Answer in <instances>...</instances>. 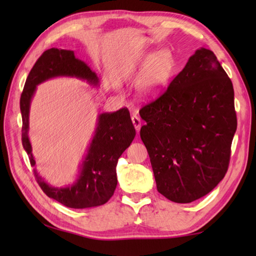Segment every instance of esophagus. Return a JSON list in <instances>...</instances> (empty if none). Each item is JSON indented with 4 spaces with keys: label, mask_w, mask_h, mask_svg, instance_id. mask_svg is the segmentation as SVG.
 Here are the masks:
<instances>
[{
    "label": "esophagus",
    "mask_w": 256,
    "mask_h": 256,
    "mask_svg": "<svg viewBox=\"0 0 256 256\" xmlns=\"http://www.w3.org/2000/svg\"><path fill=\"white\" fill-rule=\"evenodd\" d=\"M132 122H133L135 130H136L138 132H140V126H142V121H140V118L138 116H132Z\"/></svg>",
    "instance_id": "obj_1"
}]
</instances>
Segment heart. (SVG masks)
I'll return each instance as SVG.
<instances>
[{"instance_id": "1", "label": "heart", "mask_w": 256, "mask_h": 256, "mask_svg": "<svg viewBox=\"0 0 256 256\" xmlns=\"http://www.w3.org/2000/svg\"><path fill=\"white\" fill-rule=\"evenodd\" d=\"M174 68L172 57L170 52L162 50L146 58V64L138 80V89L145 96L158 94L170 80Z\"/></svg>"}]
</instances>
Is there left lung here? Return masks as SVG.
<instances>
[{
    "instance_id": "8db88e82",
    "label": "left lung",
    "mask_w": 256,
    "mask_h": 256,
    "mask_svg": "<svg viewBox=\"0 0 256 256\" xmlns=\"http://www.w3.org/2000/svg\"><path fill=\"white\" fill-rule=\"evenodd\" d=\"M158 192L177 204L209 194L226 176L236 131L234 90L214 52L196 50L164 94L140 110Z\"/></svg>"
}]
</instances>
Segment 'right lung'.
Masks as SVG:
<instances>
[{"instance_id":"right-lung-1","label":"right lung","mask_w":256,"mask_h":256,"mask_svg":"<svg viewBox=\"0 0 256 256\" xmlns=\"http://www.w3.org/2000/svg\"><path fill=\"white\" fill-rule=\"evenodd\" d=\"M62 76L84 79L94 86L99 84L96 72L86 62L76 58L72 50L50 48L37 59L26 79L20 101L23 120L22 143L32 166H35V160L28 138L30 100L37 84ZM134 138L135 128L126 108L113 113H102L98 118L94 136L81 165L79 176L72 186L52 187L38 175L36 170H34V176L48 197L68 208L84 209L104 204L116 188L118 160Z\"/></svg>"}]
</instances>
